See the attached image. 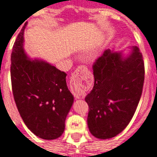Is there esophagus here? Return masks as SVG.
<instances>
[{
	"instance_id": "34e87169",
	"label": "esophagus",
	"mask_w": 157,
	"mask_h": 157,
	"mask_svg": "<svg viewBox=\"0 0 157 157\" xmlns=\"http://www.w3.org/2000/svg\"><path fill=\"white\" fill-rule=\"evenodd\" d=\"M86 70H87V67H86V66H79V67L75 70L74 72H73V73L72 74V76H71V78H72V80H75V81H76V80L78 81L79 79L81 77V75H82L83 72H85V71H86ZM74 96L76 97V98H80L84 96V92L79 88V90H76L74 91Z\"/></svg>"
}]
</instances>
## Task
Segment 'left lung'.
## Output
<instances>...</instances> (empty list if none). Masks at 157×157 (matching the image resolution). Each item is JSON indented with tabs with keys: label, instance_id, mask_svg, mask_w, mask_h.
<instances>
[{
	"label": "left lung",
	"instance_id": "1",
	"mask_svg": "<svg viewBox=\"0 0 157 157\" xmlns=\"http://www.w3.org/2000/svg\"><path fill=\"white\" fill-rule=\"evenodd\" d=\"M94 85L85 97L88 127L98 139L113 138L129 124L142 95L144 63L138 47L123 57L105 50L93 65Z\"/></svg>",
	"mask_w": 157,
	"mask_h": 157
}]
</instances>
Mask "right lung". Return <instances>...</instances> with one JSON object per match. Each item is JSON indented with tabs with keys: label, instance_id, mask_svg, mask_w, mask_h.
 <instances>
[{
	"label": "right lung",
	"instance_id": "right-lung-1",
	"mask_svg": "<svg viewBox=\"0 0 157 157\" xmlns=\"http://www.w3.org/2000/svg\"><path fill=\"white\" fill-rule=\"evenodd\" d=\"M25 23L11 54V83L15 103L26 127L36 136L55 140L63 134L74 98L66 74L45 61L28 58L24 52Z\"/></svg>",
	"mask_w": 157,
	"mask_h": 157
}]
</instances>
